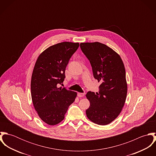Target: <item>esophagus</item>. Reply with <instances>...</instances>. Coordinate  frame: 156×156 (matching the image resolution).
<instances>
[{
    "label": "esophagus",
    "mask_w": 156,
    "mask_h": 156,
    "mask_svg": "<svg viewBox=\"0 0 156 156\" xmlns=\"http://www.w3.org/2000/svg\"><path fill=\"white\" fill-rule=\"evenodd\" d=\"M77 95H78V97H84L85 94H84L83 93L78 92V94H77Z\"/></svg>",
    "instance_id": "obj_1"
}]
</instances>
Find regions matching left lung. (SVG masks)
<instances>
[{
	"mask_svg": "<svg viewBox=\"0 0 156 156\" xmlns=\"http://www.w3.org/2000/svg\"><path fill=\"white\" fill-rule=\"evenodd\" d=\"M80 46L90 61L94 78L100 82L98 92L86 94L90 102L87 116L97 124H109L121 113L127 97L124 63L119 55L106 45L94 42L81 43Z\"/></svg>",
	"mask_w": 156,
	"mask_h": 156,
	"instance_id": "left-lung-1",
	"label": "left lung"
}]
</instances>
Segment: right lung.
<instances>
[{
  "label": "right lung",
  "instance_id": "add662e5",
  "mask_svg": "<svg viewBox=\"0 0 156 156\" xmlns=\"http://www.w3.org/2000/svg\"><path fill=\"white\" fill-rule=\"evenodd\" d=\"M79 46V43L67 41L53 45L35 62L30 82L32 100L39 117L48 125L61 122L77 97L76 92L58 85L64 82L66 68Z\"/></svg>",
  "mask_w": 156,
  "mask_h": 156
}]
</instances>
